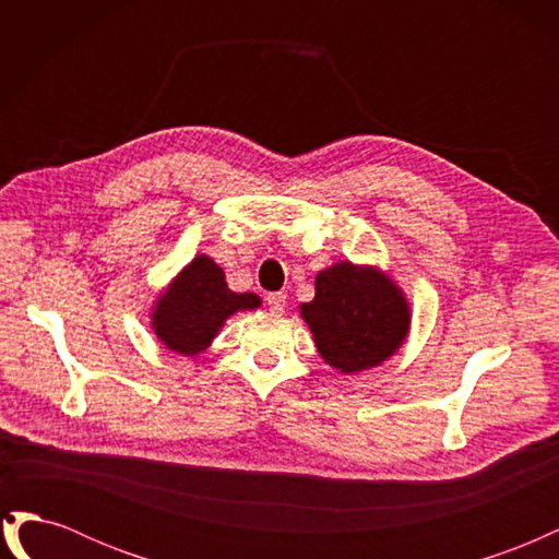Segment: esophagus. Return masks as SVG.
Returning a JSON list of instances; mask_svg holds the SVG:
<instances>
[{"label": "esophagus", "instance_id": "1", "mask_svg": "<svg viewBox=\"0 0 559 559\" xmlns=\"http://www.w3.org/2000/svg\"><path fill=\"white\" fill-rule=\"evenodd\" d=\"M265 302H267V308L273 310V312H282L284 306H286V294H284V292L267 294V296H265Z\"/></svg>", "mask_w": 559, "mask_h": 559}]
</instances>
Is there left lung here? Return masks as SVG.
<instances>
[{
    "mask_svg": "<svg viewBox=\"0 0 559 559\" xmlns=\"http://www.w3.org/2000/svg\"><path fill=\"white\" fill-rule=\"evenodd\" d=\"M314 300L300 308L326 364L343 373L378 366L399 349L411 310L392 280L373 267L337 263L321 270Z\"/></svg>",
    "mask_w": 559,
    "mask_h": 559,
    "instance_id": "1",
    "label": "left lung"
}]
</instances>
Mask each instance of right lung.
<instances>
[{
  "label": "right lung",
  "instance_id": "obj_1",
  "mask_svg": "<svg viewBox=\"0 0 559 559\" xmlns=\"http://www.w3.org/2000/svg\"><path fill=\"white\" fill-rule=\"evenodd\" d=\"M259 306V296L230 292L224 270L212 259L198 257L158 298L154 329L170 349L198 354L212 343L216 331L233 312Z\"/></svg>",
  "mask_w": 559,
  "mask_h": 559
}]
</instances>
